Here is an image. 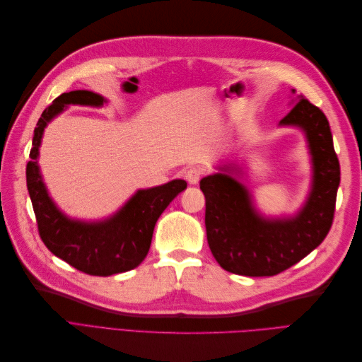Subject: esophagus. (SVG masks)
Listing matches in <instances>:
<instances>
[{
	"label": "esophagus",
	"mask_w": 362,
	"mask_h": 362,
	"mask_svg": "<svg viewBox=\"0 0 362 362\" xmlns=\"http://www.w3.org/2000/svg\"><path fill=\"white\" fill-rule=\"evenodd\" d=\"M202 169L201 168H198V166H193V168H190V169H187L185 170V180L189 181V184H198L199 182V180H201V177H202Z\"/></svg>",
	"instance_id": "esophagus-1"
}]
</instances>
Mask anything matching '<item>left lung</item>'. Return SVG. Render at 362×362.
<instances>
[{
  "instance_id": "obj_1",
  "label": "left lung",
  "mask_w": 362,
  "mask_h": 362,
  "mask_svg": "<svg viewBox=\"0 0 362 362\" xmlns=\"http://www.w3.org/2000/svg\"><path fill=\"white\" fill-rule=\"evenodd\" d=\"M279 124L299 127L313 157V189L294 217H261L247 189L228 173H214L199 182L208 246L221 267L235 275H278L319 246L332 226L339 163L329 122L319 107L299 95Z\"/></svg>"
}]
</instances>
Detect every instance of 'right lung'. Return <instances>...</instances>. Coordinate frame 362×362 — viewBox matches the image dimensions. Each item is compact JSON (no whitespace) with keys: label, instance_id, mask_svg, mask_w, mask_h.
Wrapping results in <instances>:
<instances>
[{"label":"right lung","instance_id":"1","mask_svg":"<svg viewBox=\"0 0 362 362\" xmlns=\"http://www.w3.org/2000/svg\"><path fill=\"white\" fill-rule=\"evenodd\" d=\"M104 103L101 95L89 90H74L56 98L43 110L35 128L31 160L27 163V187L42 242L54 255L93 276L136 269L148 255L158 217L175 196L187 187L184 180H173L139 190L115 216L103 222L72 221L59 210L48 196L37 166L43 129L69 104L101 107Z\"/></svg>","mask_w":362,"mask_h":362}]
</instances>
